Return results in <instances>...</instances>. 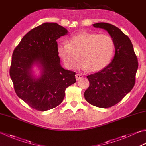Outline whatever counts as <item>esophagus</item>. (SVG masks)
<instances>
[{
    "label": "esophagus",
    "instance_id": "obj_1",
    "mask_svg": "<svg viewBox=\"0 0 146 146\" xmlns=\"http://www.w3.org/2000/svg\"><path fill=\"white\" fill-rule=\"evenodd\" d=\"M75 77H76V80H80L83 78V76L82 75H80V74H76V75H75Z\"/></svg>",
    "mask_w": 146,
    "mask_h": 146
}]
</instances>
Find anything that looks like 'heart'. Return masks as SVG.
<instances>
[{
  "mask_svg": "<svg viewBox=\"0 0 146 146\" xmlns=\"http://www.w3.org/2000/svg\"><path fill=\"white\" fill-rule=\"evenodd\" d=\"M115 44L106 34L80 31L70 37L68 44L58 45V52L66 67L72 69L78 61L82 70L92 72L103 70L112 59Z\"/></svg>",
  "mask_w": 146,
  "mask_h": 146,
  "instance_id": "b5f03b06",
  "label": "heart"
}]
</instances>
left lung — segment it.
<instances>
[{"label":"left lung","instance_id":"8db88e82","mask_svg":"<svg viewBox=\"0 0 146 146\" xmlns=\"http://www.w3.org/2000/svg\"><path fill=\"white\" fill-rule=\"evenodd\" d=\"M92 25L108 31L113 40L115 54L103 70L87 76L90 84L84 97L90 104L106 108L118 103L132 89L138 61L132 42L119 28L107 23Z\"/></svg>","mask_w":146,"mask_h":146}]
</instances>
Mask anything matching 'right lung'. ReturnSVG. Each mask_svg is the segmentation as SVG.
<instances>
[{"label": "right lung", "instance_id": "right-lung-1", "mask_svg": "<svg viewBox=\"0 0 146 146\" xmlns=\"http://www.w3.org/2000/svg\"><path fill=\"white\" fill-rule=\"evenodd\" d=\"M68 33L56 23H44L23 37L14 50L9 74L20 99L38 111H47L63 101L65 90L76 82L75 72L60 64L56 40ZM36 65L41 71L33 72Z\"/></svg>", "mask_w": 146, "mask_h": 146}]
</instances>
